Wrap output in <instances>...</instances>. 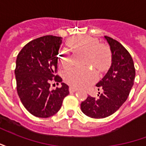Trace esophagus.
<instances>
[{
  "instance_id": "1",
  "label": "esophagus",
  "mask_w": 146,
  "mask_h": 146,
  "mask_svg": "<svg viewBox=\"0 0 146 146\" xmlns=\"http://www.w3.org/2000/svg\"><path fill=\"white\" fill-rule=\"evenodd\" d=\"M77 91V88H74V87H70V92H75Z\"/></svg>"
}]
</instances>
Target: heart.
<instances>
[{"label":"heart","instance_id":"b5f03b06","mask_svg":"<svg viewBox=\"0 0 146 146\" xmlns=\"http://www.w3.org/2000/svg\"><path fill=\"white\" fill-rule=\"evenodd\" d=\"M67 44L74 52L84 53V62L92 65L99 72H104L110 68L112 61L111 51L106 45L99 44L98 39L89 36H74L68 40ZM58 62L62 66H70L72 63L70 54L66 51H61ZM65 80L73 87L84 88L97 80V73L91 68H73L65 73Z\"/></svg>","mask_w":146,"mask_h":146}]
</instances>
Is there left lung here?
Masks as SVG:
<instances>
[{
    "mask_svg": "<svg viewBox=\"0 0 146 146\" xmlns=\"http://www.w3.org/2000/svg\"><path fill=\"white\" fill-rule=\"evenodd\" d=\"M112 53V63L104 77L96 84L98 97L88 95L80 104L86 116L100 119L112 115L119 110L134 85L135 69L131 54L120 43L105 36Z\"/></svg>",
    "mask_w": 146,
    "mask_h": 146,
    "instance_id": "8db88e82",
    "label": "left lung"
}]
</instances>
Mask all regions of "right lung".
I'll use <instances>...</instances> for the list:
<instances>
[{"label": "right lung", "instance_id": "right-lung-1", "mask_svg": "<svg viewBox=\"0 0 146 146\" xmlns=\"http://www.w3.org/2000/svg\"><path fill=\"white\" fill-rule=\"evenodd\" d=\"M62 37L48 35L29 42L17 56L15 70L17 92L28 112L40 118L53 116L61 109L69 86L51 90L52 81L62 80L57 72L58 54Z\"/></svg>", "mask_w": 146, "mask_h": 146}]
</instances>
